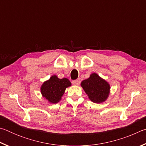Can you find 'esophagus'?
Masks as SVG:
<instances>
[{
  "instance_id": "obj_1",
  "label": "esophagus",
  "mask_w": 146,
  "mask_h": 146,
  "mask_svg": "<svg viewBox=\"0 0 146 146\" xmlns=\"http://www.w3.org/2000/svg\"><path fill=\"white\" fill-rule=\"evenodd\" d=\"M72 83H73V84H74V85L78 86L79 84H80V78L76 79V80H73V81H72Z\"/></svg>"
}]
</instances>
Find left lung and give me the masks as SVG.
Wrapping results in <instances>:
<instances>
[{"instance_id":"left-lung-1","label":"left lung","mask_w":146,"mask_h":146,"mask_svg":"<svg viewBox=\"0 0 146 146\" xmlns=\"http://www.w3.org/2000/svg\"><path fill=\"white\" fill-rule=\"evenodd\" d=\"M81 86L89 98L95 103L105 102L110 95V84L95 73L91 74L88 78L84 80L81 82Z\"/></svg>"}]
</instances>
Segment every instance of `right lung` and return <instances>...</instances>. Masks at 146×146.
Wrapping results in <instances>:
<instances>
[{
	"label": "right lung",
	"instance_id": "right-lung-1",
	"mask_svg": "<svg viewBox=\"0 0 146 146\" xmlns=\"http://www.w3.org/2000/svg\"><path fill=\"white\" fill-rule=\"evenodd\" d=\"M71 86V83L68 78L60 79L53 75L41 86V94L49 102L56 104L61 100L66 89Z\"/></svg>",
	"mask_w": 146,
	"mask_h": 146
}]
</instances>
